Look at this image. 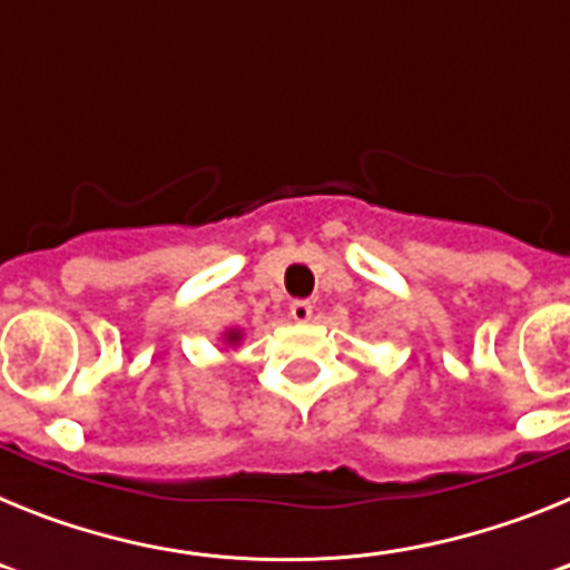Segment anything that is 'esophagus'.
<instances>
[{
	"mask_svg": "<svg viewBox=\"0 0 570 570\" xmlns=\"http://www.w3.org/2000/svg\"><path fill=\"white\" fill-rule=\"evenodd\" d=\"M311 314H314V302L311 299H294L291 302V316L296 322H308Z\"/></svg>",
	"mask_w": 570,
	"mask_h": 570,
	"instance_id": "esophagus-1",
	"label": "esophagus"
}]
</instances>
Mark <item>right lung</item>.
<instances>
[{"label": "right lung", "instance_id": "obj_1", "mask_svg": "<svg viewBox=\"0 0 570 570\" xmlns=\"http://www.w3.org/2000/svg\"><path fill=\"white\" fill-rule=\"evenodd\" d=\"M228 340H236V334H230V336H228Z\"/></svg>", "mask_w": 570, "mask_h": 570}]
</instances>
